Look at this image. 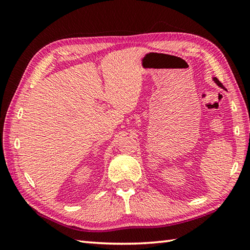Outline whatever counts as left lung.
<instances>
[{"mask_svg":"<svg viewBox=\"0 0 250 250\" xmlns=\"http://www.w3.org/2000/svg\"><path fill=\"white\" fill-rule=\"evenodd\" d=\"M213 81L215 82V83H217V84H218V86L220 87V88H224V86H222V83L218 81V79H217L216 77H213Z\"/></svg>","mask_w":250,"mask_h":250,"instance_id":"8db88e82","label":"left lung"}]
</instances>
